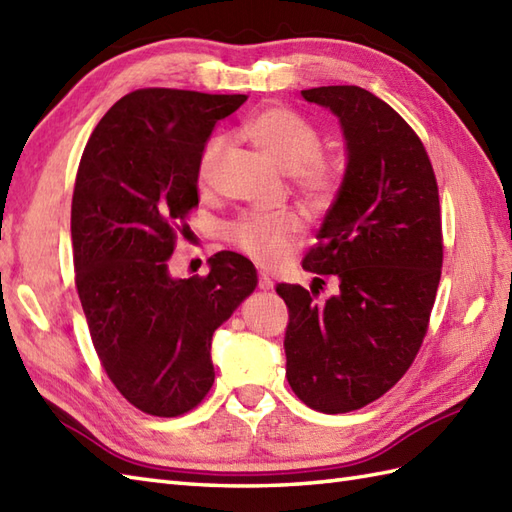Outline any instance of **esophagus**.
I'll return each mask as SVG.
<instances>
[{"mask_svg":"<svg viewBox=\"0 0 512 512\" xmlns=\"http://www.w3.org/2000/svg\"><path fill=\"white\" fill-rule=\"evenodd\" d=\"M257 285L261 290H272V281L270 277L266 275V272H259V279H257Z\"/></svg>","mask_w":512,"mask_h":512,"instance_id":"obj_1","label":"esophagus"}]
</instances>
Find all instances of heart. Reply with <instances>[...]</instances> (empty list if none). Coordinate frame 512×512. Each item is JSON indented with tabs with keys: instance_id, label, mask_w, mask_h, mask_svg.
I'll list each match as a JSON object with an SVG mask.
<instances>
[{
	"instance_id": "1",
	"label": "heart",
	"mask_w": 512,
	"mask_h": 512,
	"mask_svg": "<svg viewBox=\"0 0 512 512\" xmlns=\"http://www.w3.org/2000/svg\"><path fill=\"white\" fill-rule=\"evenodd\" d=\"M240 133L264 157L277 163L281 170H288L292 185L314 205H327L334 200L342 185V165L320 152L323 139L303 115L285 106H264L248 117ZM224 146L227 139L222 135L209 137L202 146L196 163V176L202 187L213 181ZM301 229L303 220L292 209L248 211L231 224L229 242L259 264L270 266Z\"/></svg>"
}]
</instances>
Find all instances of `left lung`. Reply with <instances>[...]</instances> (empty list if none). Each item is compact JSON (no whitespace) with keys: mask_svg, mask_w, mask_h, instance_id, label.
<instances>
[{"mask_svg":"<svg viewBox=\"0 0 512 512\" xmlns=\"http://www.w3.org/2000/svg\"><path fill=\"white\" fill-rule=\"evenodd\" d=\"M301 95L338 115L347 172L303 257L312 290L277 285L285 377L305 406L340 414L382 397L417 358L441 281V202L423 141L392 106L355 85ZM323 276L339 294L318 302Z\"/></svg>","mask_w":512,"mask_h":512,"instance_id":"obj_1","label":"left lung"}]
</instances>
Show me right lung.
<instances>
[{
    "label": "right lung",
    "mask_w": 512,
    "mask_h": 512,
    "mask_svg": "<svg viewBox=\"0 0 512 512\" xmlns=\"http://www.w3.org/2000/svg\"><path fill=\"white\" fill-rule=\"evenodd\" d=\"M246 95L148 87L91 133L71 198L76 290L104 373L152 417H181L213 386L211 338L255 290L251 259H209L172 279L168 259L198 207V154Z\"/></svg>",
    "instance_id": "1"
}]
</instances>
